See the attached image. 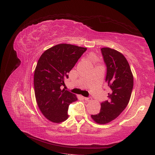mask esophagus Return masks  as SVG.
<instances>
[{"instance_id":"obj_1","label":"esophagus","mask_w":155,"mask_h":155,"mask_svg":"<svg viewBox=\"0 0 155 155\" xmlns=\"http://www.w3.org/2000/svg\"><path fill=\"white\" fill-rule=\"evenodd\" d=\"M84 99L86 101H87V102H89V101H91L92 98H90V97H84Z\"/></svg>"}]
</instances>
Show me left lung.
I'll list each match as a JSON object with an SVG mask.
<instances>
[{
	"mask_svg": "<svg viewBox=\"0 0 155 155\" xmlns=\"http://www.w3.org/2000/svg\"><path fill=\"white\" fill-rule=\"evenodd\" d=\"M107 66L105 82L108 84V100L101 104V110L91 118L98 124H105L118 117L127 107L133 88V75L124 56L114 49L101 48Z\"/></svg>",
	"mask_w": 155,
	"mask_h": 155,
	"instance_id": "1",
	"label": "left lung"
}]
</instances>
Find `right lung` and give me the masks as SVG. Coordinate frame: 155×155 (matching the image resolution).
Here are the masks:
<instances>
[{
  "label": "right lung",
  "instance_id": "add662e5",
  "mask_svg": "<svg viewBox=\"0 0 155 155\" xmlns=\"http://www.w3.org/2000/svg\"><path fill=\"white\" fill-rule=\"evenodd\" d=\"M87 49L59 44L45 51L38 59L34 74L36 101L42 114L52 123L67 120L69 104L77 101L75 94L61 87Z\"/></svg>",
  "mask_w": 155,
  "mask_h": 155
}]
</instances>
